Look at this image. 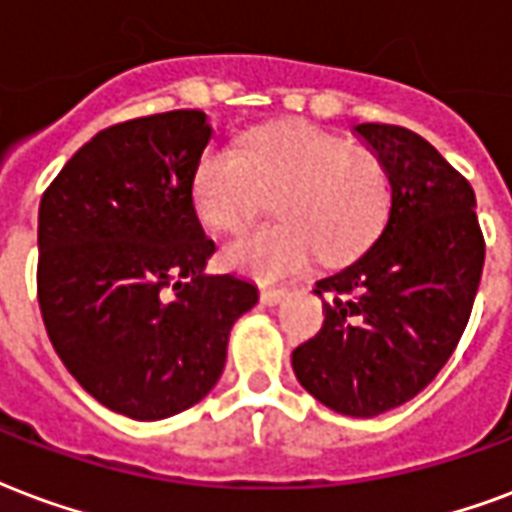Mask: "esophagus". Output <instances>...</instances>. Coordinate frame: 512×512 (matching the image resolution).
<instances>
[{
  "label": "esophagus",
  "instance_id": "esophagus-1",
  "mask_svg": "<svg viewBox=\"0 0 512 512\" xmlns=\"http://www.w3.org/2000/svg\"><path fill=\"white\" fill-rule=\"evenodd\" d=\"M284 295H287L284 287H260V300H263L265 306H276Z\"/></svg>",
  "mask_w": 512,
  "mask_h": 512
}]
</instances>
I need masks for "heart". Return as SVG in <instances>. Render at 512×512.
<instances>
[{"label":"heart","instance_id":"1","mask_svg":"<svg viewBox=\"0 0 512 512\" xmlns=\"http://www.w3.org/2000/svg\"><path fill=\"white\" fill-rule=\"evenodd\" d=\"M276 198L282 222L230 241L222 257L233 271L279 279L357 257L384 228L392 182L384 161L365 147L306 123L252 131L239 150L212 144L193 171V209L206 228L236 233Z\"/></svg>","mask_w":512,"mask_h":512}]
</instances>
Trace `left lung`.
I'll return each mask as SVG.
<instances>
[{
	"mask_svg": "<svg viewBox=\"0 0 512 512\" xmlns=\"http://www.w3.org/2000/svg\"><path fill=\"white\" fill-rule=\"evenodd\" d=\"M354 131L389 171V217L357 263L317 282L325 322L292 368L319 403L368 419L419 395L454 354L486 241L473 187L427 139L386 123Z\"/></svg>",
	"mask_w": 512,
	"mask_h": 512,
	"instance_id": "left-lung-1",
	"label": "left lung"
}]
</instances>
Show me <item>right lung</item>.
<instances>
[{"label": "right lung", "instance_id": "obj_1", "mask_svg": "<svg viewBox=\"0 0 512 512\" xmlns=\"http://www.w3.org/2000/svg\"><path fill=\"white\" fill-rule=\"evenodd\" d=\"M201 109L104 128L39 201L37 298L53 349L85 392L128 419L187 411L217 384L252 282L206 276L214 241L193 209L212 139Z\"/></svg>", "mask_w": 512, "mask_h": 512}]
</instances>
